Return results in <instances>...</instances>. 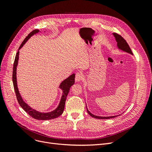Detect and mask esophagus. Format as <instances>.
I'll use <instances>...</instances> for the list:
<instances>
[{"mask_svg": "<svg viewBox=\"0 0 152 152\" xmlns=\"http://www.w3.org/2000/svg\"><path fill=\"white\" fill-rule=\"evenodd\" d=\"M82 79H83V76H82V74L80 73H77L75 75V82H80Z\"/></svg>", "mask_w": 152, "mask_h": 152, "instance_id": "34e87169", "label": "esophagus"}]
</instances>
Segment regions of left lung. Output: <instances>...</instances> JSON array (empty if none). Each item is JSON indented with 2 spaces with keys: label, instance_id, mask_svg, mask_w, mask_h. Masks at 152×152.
Returning <instances> with one entry per match:
<instances>
[{
  "label": "left lung",
  "instance_id": "8db88e82",
  "mask_svg": "<svg viewBox=\"0 0 152 152\" xmlns=\"http://www.w3.org/2000/svg\"><path fill=\"white\" fill-rule=\"evenodd\" d=\"M115 37V39L117 42V48L118 49H121L123 51L127 53H129L131 54H132V53L131 51V49L130 48V47L129 46L128 44L127 43V42L126 41V40L124 39L120 35H118L116 33H113L112 34ZM86 108H87V113L89 114V115H91V117H93L94 118H98V119H109V118H115L118 115H115V116H110V117H100V116H97V115H94L93 113H91L88 110H87V106H86Z\"/></svg>",
  "mask_w": 152,
  "mask_h": 152
}]
</instances>
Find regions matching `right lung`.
<instances>
[{
  "mask_svg": "<svg viewBox=\"0 0 152 152\" xmlns=\"http://www.w3.org/2000/svg\"><path fill=\"white\" fill-rule=\"evenodd\" d=\"M39 31H40L39 30L36 29L30 32V33L28 34V35L25 39L23 42L22 44H21L19 50L23 46V45L27 42V41H28V40L31 37V36H33L34 35L39 33ZM19 50H18V53H16L15 63H14V65H13L12 82H13L14 88H15V93L16 95V98L18 99V103H19L20 105L21 106V107L29 115H30L31 117H33L35 119H37V120H40V121L51 120V119L56 118L59 116H60L63 112L64 108H65L66 99L69 91H70V87L72 86H73L75 84V73H73V74L69 76L67 79H65L63 82H61L60 85H59V87L62 90L63 93H62L60 102H59V103L56 109H54L53 111L47 112V113L40 112L39 111H37L36 110L31 108L28 104L24 102L20 93L19 90H18V84H17V78H16V69H17V66L18 63V59H19V53H20Z\"/></svg>",
  "mask_w": 152,
  "mask_h": 152,
  "instance_id": "right-lung-1",
  "label": "right lung"
}]
</instances>
